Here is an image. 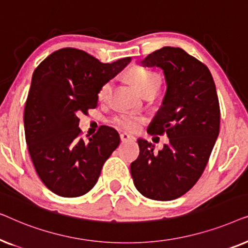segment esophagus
Masks as SVG:
<instances>
[{"instance_id": "esophagus-1", "label": "esophagus", "mask_w": 248, "mask_h": 248, "mask_svg": "<svg viewBox=\"0 0 248 248\" xmlns=\"http://www.w3.org/2000/svg\"><path fill=\"white\" fill-rule=\"evenodd\" d=\"M120 138H121V141L122 142H126V141H128V140H134V137L133 135H131V134H127V133H122L121 135H120Z\"/></svg>"}]
</instances>
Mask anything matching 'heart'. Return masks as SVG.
<instances>
[{"label":"heart","instance_id":"heart-1","mask_svg":"<svg viewBox=\"0 0 248 248\" xmlns=\"http://www.w3.org/2000/svg\"><path fill=\"white\" fill-rule=\"evenodd\" d=\"M127 76L143 96L148 93H155L161 84V77L159 76V73L142 66L131 67L127 71ZM110 88V81H106L101 84L98 90V99L100 101L106 100L109 94ZM143 118L134 114H118L111 118V123L115 126L127 132L137 131L143 124Z\"/></svg>","mask_w":248,"mask_h":248}]
</instances>
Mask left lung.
<instances>
[{
  "label": "left lung",
  "mask_w": 248,
  "mask_h": 248,
  "mask_svg": "<svg viewBox=\"0 0 248 248\" xmlns=\"http://www.w3.org/2000/svg\"><path fill=\"white\" fill-rule=\"evenodd\" d=\"M141 64L164 70L167 91L148 132L167 134L169 143L155 152L154 144L139 139L131 175L145 198L170 201L188 192L204 171L219 135L218 94L208 66L178 47L155 50Z\"/></svg>",
  "instance_id": "obj_1"
}]
</instances>
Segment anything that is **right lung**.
<instances>
[{
  "label": "right lung",
  "mask_w": 248,
  "mask_h": 248,
  "mask_svg": "<svg viewBox=\"0 0 248 248\" xmlns=\"http://www.w3.org/2000/svg\"><path fill=\"white\" fill-rule=\"evenodd\" d=\"M130 61L101 63L84 50L67 47L50 54L33 71L23 114L26 142L39 178L55 194L78 198L89 192L120 144L117 131L105 125L84 140L78 116L98 106L101 84Z\"/></svg>",
  "instance_id": "add662e5"
}]
</instances>
